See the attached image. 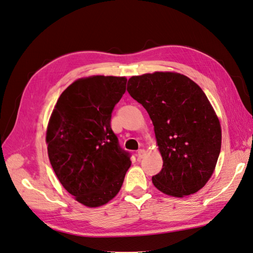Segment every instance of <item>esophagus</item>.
<instances>
[{"label":"esophagus","mask_w":253,"mask_h":253,"mask_svg":"<svg viewBox=\"0 0 253 253\" xmlns=\"http://www.w3.org/2000/svg\"><path fill=\"white\" fill-rule=\"evenodd\" d=\"M145 156H146V150H145V149L138 150V152H137V158H138V160L143 159Z\"/></svg>","instance_id":"34e87169"}]
</instances>
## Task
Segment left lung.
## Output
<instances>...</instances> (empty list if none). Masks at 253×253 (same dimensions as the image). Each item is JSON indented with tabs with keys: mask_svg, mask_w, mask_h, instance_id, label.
<instances>
[{
	"mask_svg": "<svg viewBox=\"0 0 253 253\" xmlns=\"http://www.w3.org/2000/svg\"><path fill=\"white\" fill-rule=\"evenodd\" d=\"M127 91L155 126L163 168L152 177L153 186L174 198L198 192L213 174L222 139L219 118L204 91L175 72L132 76Z\"/></svg>",
	"mask_w": 253,
	"mask_h": 253,
	"instance_id": "left-lung-1",
	"label": "left lung"
}]
</instances>
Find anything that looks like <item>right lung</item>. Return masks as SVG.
Here are the masks:
<instances>
[{"label":"right lung","instance_id":"add662e5","mask_svg":"<svg viewBox=\"0 0 253 253\" xmlns=\"http://www.w3.org/2000/svg\"><path fill=\"white\" fill-rule=\"evenodd\" d=\"M126 77L93 75L71 84L47 126L49 161L63 188L80 204L100 207L120 191L128 153L110 127L112 112L126 92Z\"/></svg>","mask_w":253,"mask_h":253}]
</instances>
